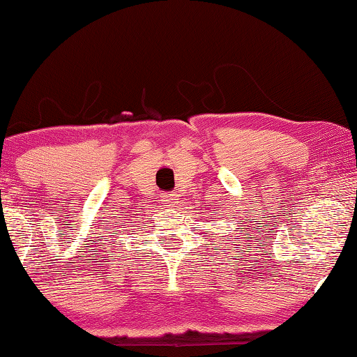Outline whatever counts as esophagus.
<instances>
[{
  "mask_svg": "<svg viewBox=\"0 0 357 357\" xmlns=\"http://www.w3.org/2000/svg\"><path fill=\"white\" fill-rule=\"evenodd\" d=\"M162 202H165V206H170V204L175 203V195H165Z\"/></svg>",
  "mask_w": 357,
  "mask_h": 357,
  "instance_id": "obj_1",
  "label": "esophagus"
}]
</instances>
